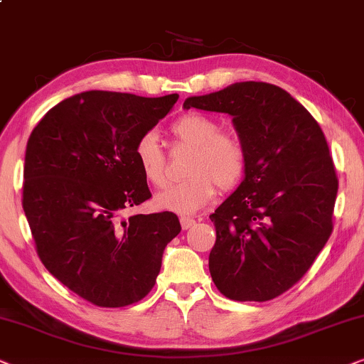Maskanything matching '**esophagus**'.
<instances>
[{
    "instance_id": "34e87169",
    "label": "esophagus",
    "mask_w": 364,
    "mask_h": 364,
    "mask_svg": "<svg viewBox=\"0 0 364 364\" xmlns=\"http://www.w3.org/2000/svg\"><path fill=\"white\" fill-rule=\"evenodd\" d=\"M179 223H181L183 230H190V228H193V226L196 225V221L193 220V218H186V216H183L181 220H179Z\"/></svg>"
}]
</instances>
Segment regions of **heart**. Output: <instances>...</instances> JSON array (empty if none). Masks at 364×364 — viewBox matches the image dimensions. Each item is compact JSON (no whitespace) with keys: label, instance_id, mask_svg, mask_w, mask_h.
<instances>
[{"label":"heart","instance_id":"b5f03b06","mask_svg":"<svg viewBox=\"0 0 364 364\" xmlns=\"http://www.w3.org/2000/svg\"><path fill=\"white\" fill-rule=\"evenodd\" d=\"M173 136L193 148L183 181L174 183L154 198L158 208L178 215H193L205 208L221 190H232L243 179L248 154L235 134L220 133V124L205 114H185L171 126ZM138 166L153 186L166 183V158L156 133L146 132L134 146Z\"/></svg>","mask_w":364,"mask_h":364}]
</instances>
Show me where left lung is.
<instances>
[{
	"label": "left lung",
	"mask_w": 364,
	"mask_h": 364,
	"mask_svg": "<svg viewBox=\"0 0 364 364\" xmlns=\"http://www.w3.org/2000/svg\"><path fill=\"white\" fill-rule=\"evenodd\" d=\"M226 113L248 154L245 178L210 220V273L235 301H268L303 278L333 231L338 178L326 138L279 86L243 81L185 100Z\"/></svg>",
	"instance_id": "obj_1"
}]
</instances>
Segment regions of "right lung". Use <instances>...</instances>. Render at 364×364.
<instances>
[{
	"instance_id": "add662e5",
	"label": "right lung",
	"mask_w": 364,
	"mask_h": 364,
	"mask_svg": "<svg viewBox=\"0 0 364 364\" xmlns=\"http://www.w3.org/2000/svg\"><path fill=\"white\" fill-rule=\"evenodd\" d=\"M176 101L178 95L85 91L53 106L28 139L23 210L38 256L96 306L146 296L164 248L181 231L169 211L118 218L151 198L134 146Z\"/></svg>"
}]
</instances>
